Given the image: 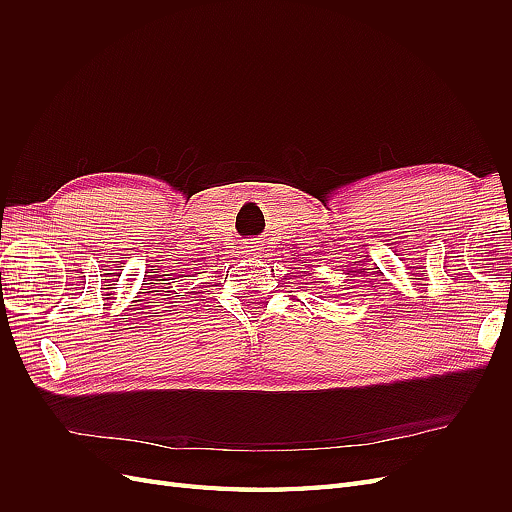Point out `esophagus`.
I'll list each match as a JSON object with an SVG mask.
<instances>
[{"mask_svg":"<svg viewBox=\"0 0 512 512\" xmlns=\"http://www.w3.org/2000/svg\"><path fill=\"white\" fill-rule=\"evenodd\" d=\"M247 254H258L260 252V247L258 245H254V243H250V245H247V250H245Z\"/></svg>","mask_w":512,"mask_h":512,"instance_id":"1","label":"esophagus"}]
</instances>
